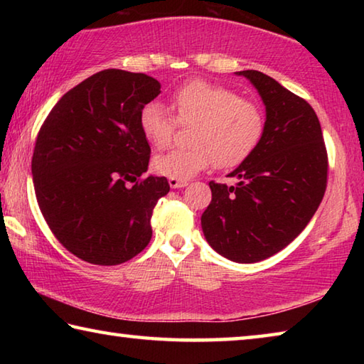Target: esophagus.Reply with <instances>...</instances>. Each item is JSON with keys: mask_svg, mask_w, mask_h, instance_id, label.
<instances>
[{"mask_svg": "<svg viewBox=\"0 0 364 364\" xmlns=\"http://www.w3.org/2000/svg\"><path fill=\"white\" fill-rule=\"evenodd\" d=\"M168 184H170V188L178 189V188H184V186H186L188 181H186V180H175V178H170Z\"/></svg>", "mask_w": 364, "mask_h": 364, "instance_id": "1", "label": "esophagus"}]
</instances>
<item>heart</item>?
I'll list each match as a JSON object with an SVG mask.
<instances>
[{"label": "heart", "instance_id": "obj_1", "mask_svg": "<svg viewBox=\"0 0 364 364\" xmlns=\"http://www.w3.org/2000/svg\"><path fill=\"white\" fill-rule=\"evenodd\" d=\"M170 107L180 125H193L188 133L191 147L154 157L152 168L162 176L188 180L212 162L221 170L234 168L262 139L260 107L225 86L194 80L176 90ZM175 119L162 104L149 102L139 114L141 133L151 146L164 149L173 138Z\"/></svg>", "mask_w": 364, "mask_h": 364}]
</instances>
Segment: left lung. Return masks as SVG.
<instances>
[{
    "instance_id": "8db88e82",
    "label": "left lung",
    "mask_w": 364,
    "mask_h": 364,
    "mask_svg": "<svg viewBox=\"0 0 364 364\" xmlns=\"http://www.w3.org/2000/svg\"><path fill=\"white\" fill-rule=\"evenodd\" d=\"M255 86L267 109L254 152L231 171L236 186L210 181L200 223L215 252L237 263L278 254L305 230L328 184V152L316 112L258 70L236 72Z\"/></svg>"
}]
</instances>
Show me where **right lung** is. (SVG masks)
Masks as SVG:
<instances>
[{
	"mask_svg": "<svg viewBox=\"0 0 364 364\" xmlns=\"http://www.w3.org/2000/svg\"><path fill=\"white\" fill-rule=\"evenodd\" d=\"M159 95L156 78L107 69L67 91L40 128L36 200L58 241L85 262L120 264L151 241L152 210L170 184L143 178L151 147L139 114Z\"/></svg>",
	"mask_w": 364,
	"mask_h": 364,
	"instance_id": "right-lung-1",
	"label": "right lung"
}]
</instances>
